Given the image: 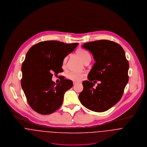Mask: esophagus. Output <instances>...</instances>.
I'll use <instances>...</instances> for the list:
<instances>
[{"label": "esophagus", "instance_id": "obj_1", "mask_svg": "<svg viewBox=\"0 0 147 147\" xmlns=\"http://www.w3.org/2000/svg\"><path fill=\"white\" fill-rule=\"evenodd\" d=\"M77 83H79V82H73V84H74V85H76V84H77Z\"/></svg>", "mask_w": 147, "mask_h": 147}]
</instances>
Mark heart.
<instances>
[{
  "label": "heart",
  "mask_w": 147,
  "mask_h": 147,
  "mask_svg": "<svg viewBox=\"0 0 147 147\" xmlns=\"http://www.w3.org/2000/svg\"><path fill=\"white\" fill-rule=\"evenodd\" d=\"M76 54L81 58L82 61L84 63L90 62L91 59V55L90 53L86 49H80L77 50ZM67 57H65L63 61V67H65L66 63ZM86 74L84 73H76V72H69L66 77L69 80L73 82H80L81 81L83 78L84 77Z\"/></svg>",
  "instance_id": "b5f03b06"
}]
</instances>
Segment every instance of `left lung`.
I'll use <instances>...</instances> for the list:
<instances>
[{
    "instance_id": "8db88e82",
    "label": "left lung",
    "mask_w": 147,
    "mask_h": 147,
    "mask_svg": "<svg viewBox=\"0 0 147 147\" xmlns=\"http://www.w3.org/2000/svg\"><path fill=\"white\" fill-rule=\"evenodd\" d=\"M82 47L92 54L95 63L88 75V81L82 83L83 90L79 99L84 107L92 111L105 112L122 98L129 81V62L122 47L113 41L91 42ZM94 80L101 82L96 89L92 82Z\"/></svg>"
}]
</instances>
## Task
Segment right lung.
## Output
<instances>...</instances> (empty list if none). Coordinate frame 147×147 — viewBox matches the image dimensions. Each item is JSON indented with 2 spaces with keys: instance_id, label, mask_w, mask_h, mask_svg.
Returning a JSON list of instances; mask_svg holds the SVG:
<instances>
[{
  "instance_id": "add662e5",
  "label": "right lung",
  "mask_w": 147,
  "mask_h": 147,
  "mask_svg": "<svg viewBox=\"0 0 147 147\" xmlns=\"http://www.w3.org/2000/svg\"><path fill=\"white\" fill-rule=\"evenodd\" d=\"M78 43L66 44L49 40L33 46L22 64L21 84L30 107L41 114H49L62 105L66 91L73 82L62 77L57 84L52 81V73L63 71V61L73 52Z\"/></svg>"
}]
</instances>
